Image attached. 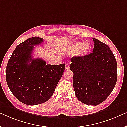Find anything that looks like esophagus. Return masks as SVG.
<instances>
[{"label":"esophagus","mask_w":127,"mask_h":127,"mask_svg":"<svg viewBox=\"0 0 127 127\" xmlns=\"http://www.w3.org/2000/svg\"><path fill=\"white\" fill-rule=\"evenodd\" d=\"M65 69H69V64L68 63L65 64Z\"/></svg>","instance_id":"esophagus-1"}]
</instances>
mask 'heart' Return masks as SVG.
I'll list each match as a JSON object with an SVG mask.
<instances>
[{
    "label": "heart",
    "mask_w": 127,
    "mask_h": 127,
    "mask_svg": "<svg viewBox=\"0 0 127 127\" xmlns=\"http://www.w3.org/2000/svg\"><path fill=\"white\" fill-rule=\"evenodd\" d=\"M90 50V45L87 42H76L69 48V52L72 53L77 52L78 55L81 56L88 54Z\"/></svg>",
    "instance_id": "1"
}]
</instances>
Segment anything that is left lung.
Here are the masks:
<instances>
[{"instance_id":"left-lung-1","label":"left lung","mask_w":127,"mask_h":127,"mask_svg":"<svg viewBox=\"0 0 127 127\" xmlns=\"http://www.w3.org/2000/svg\"><path fill=\"white\" fill-rule=\"evenodd\" d=\"M93 52L71 59L73 86L77 98L85 104L98 105L106 99L117 81V62L110 48L93 38Z\"/></svg>"}]
</instances>
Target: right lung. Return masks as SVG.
<instances>
[{"label": "right lung", "mask_w": 127, "mask_h": 127, "mask_svg": "<svg viewBox=\"0 0 127 127\" xmlns=\"http://www.w3.org/2000/svg\"><path fill=\"white\" fill-rule=\"evenodd\" d=\"M43 38H28L15 48L8 60L6 81L11 92L21 102L35 105L45 102L54 93L65 69V64H46L40 58L32 59L34 46Z\"/></svg>", "instance_id": "right-lung-1"}]
</instances>
